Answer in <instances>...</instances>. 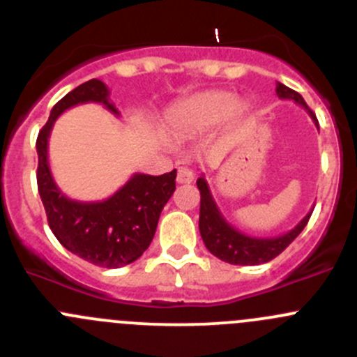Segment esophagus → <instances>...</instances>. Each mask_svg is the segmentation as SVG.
Listing matches in <instances>:
<instances>
[{"instance_id":"34e87169","label":"esophagus","mask_w":357,"mask_h":357,"mask_svg":"<svg viewBox=\"0 0 357 357\" xmlns=\"http://www.w3.org/2000/svg\"><path fill=\"white\" fill-rule=\"evenodd\" d=\"M193 172L190 171L188 167H179L178 169V178H176V181L179 183V185H190V183L193 181Z\"/></svg>"}]
</instances>
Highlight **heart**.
<instances>
[{
    "label": "heart",
    "mask_w": 357,
    "mask_h": 357,
    "mask_svg": "<svg viewBox=\"0 0 357 357\" xmlns=\"http://www.w3.org/2000/svg\"><path fill=\"white\" fill-rule=\"evenodd\" d=\"M245 103L236 102V96L228 91H202L183 102L176 103L165 114V126L176 136L204 132L225 121L229 114L245 112Z\"/></svg>",
    "instance_id": "obj_1"
}]
</instances>
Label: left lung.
I'll list each match as a JSON object with an SVG mask.
<instances>
[{"label":"left lung","mask_w":357,"mask_h":357,"mask_svg":"<svg viewBox=\"0 0 357 357\" xmlns=\"http://www.w3.org/2000/svg\"><path fill=\"white\" fill-rule=\"evenodd\" d=\"M276 95H278V98L291 100L297 105L304 107L307 114L311 115L312 121H314L316 128H319L316 115L305 105L304 98L297 91L290 89L289 86L282 84V82H276ZM197 186L200 190L199 229L202 240H204L205 247H207V250L212 255H215L221 261L229 262V264L257 266L269 262L276 255L282 254L301 235V231L305 228L312 214L311 208L294 229L283 233V235L273 236V238H255V236H248L245 233L238 231L235 226H231L226 221L225 215L219 211L218 204H215L214 197H212L211 188H208V183L204 178V174H202V178L197 179Z\"/></svg>","instance_id":"8db88e82"}]
</instances>
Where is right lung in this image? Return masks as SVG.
Here are the masks:
<instances>
[{
  "label": "right lung",
  "instance_id": "add662e5",
  "mask_svg": "<svg viewBox=\"0 0 357 357\" xmlns=\"http://www.w3.org/2000/svg\"><path fill=\"white\" fill-rule=\"evenodd\" d=\"M81 103H102L121 115L110 102V91L98 79L67 93L38 135V190L48 225L60 243L100 268H122L142 257L152 243L164 205L176 190V169L162 176L136 172L114 195L100 202L68 199L59 188L48 162V139L63 112Z\"/></svg>",
  "mask_w": 357,
  "mask_h": 357
}]
</instances>
